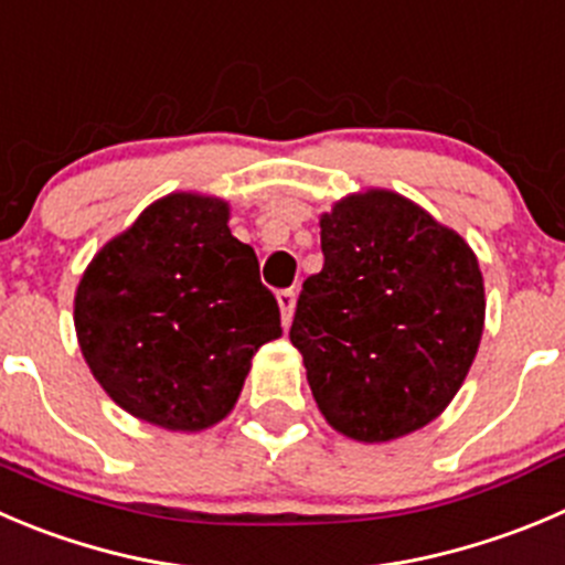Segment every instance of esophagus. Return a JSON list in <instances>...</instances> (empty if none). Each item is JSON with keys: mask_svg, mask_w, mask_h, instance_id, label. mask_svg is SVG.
<instances>
[{"mask_svg": "<svg viewBox=\"0 0 565 565\" xmlns=\"http://www.w3.org/2000/svg\"><path fill=\"white\" fill-rule=\"evenodd\" d=\"M277 302H279V310H282V324H291L294 319V305H297V294L291 291V288H286V291L277 294Z\"/></svg>", "mask_w": 565, "mask_h": 565, "instance_id": "34e87169", "label": "esophagus"}]
</instances>
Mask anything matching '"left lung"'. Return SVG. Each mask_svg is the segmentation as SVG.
Listing matches in <instances>:
<instances>
[{
	"label": "left lung",
	"instance_id": "obj_1",
	"mask_svg": "<svg viewBox=\"0 0 565 565\" xmlns=\"http://www.w3.org/2000/svg\"><path fill=\"white\" fill-rule=\"evenodd\" d=\"M324 268L302 282L291 343L321 416L354 440L402 438L440 416L486 324L477 255L394 191L335 202L319 222Z\"/></svg>",
	"mask_w": 565,
	"mask_h": 565
}]
</instances>
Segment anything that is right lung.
<instances>
[{
	"instance_id": "1",
	"label": "right lung",
	"mask_w": 565,
	"mask_h": 565,
	"mask_svg": "<svg viewBox=\"0 0 565 565\" xmlns=\"http://www.w3.org/2000/svg\"><path fill=\"white\" fill-rule=\"evenodd\" d=\"M216 196L169 193L107 241L74 297V327L96 383L163 429L199 433L238 402L252 358L282 335L257 255Z\"/></svg>"
}]
</instances>
